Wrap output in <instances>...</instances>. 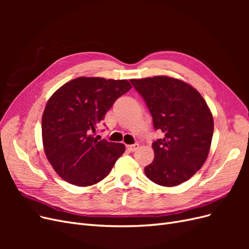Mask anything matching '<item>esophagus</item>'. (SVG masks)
<instances>
[{"mask_svg":"<svg viewBox=\"0 0 249 249\" xmlns=\"http://www.w3.org/2000/svg\"><path fill=\"white\" fill-rule=\"evenodd\" d=\"M126 148L130 150V152H135V150L139 148V144L138 143H135V144H132V145H126Z\"/></svg>","mask_w":249,"mask_h":249,"instance_id":"1","label":"esophagus"}]
</instances>
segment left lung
I'll return each instance as SVG.
<instances>
[{
    "label": "left lung",
    "mask_w": 249,
    "mask_h": 249,
    "mask_svg": "<svg viewBox=\"0 0 249 249\" xmlns=\"http://www.w3.org/2000/svg\"><path fill=\"white\" fill-rule=\"evenodd\" d=\"M163 138L153 142L155 159L144 168L152 182L173 187L192 178L207 160L214 120L206 101L187 83L157 76L131 80Z\"/></svg>",
    "instance_id": "left-lung-1"
}]
</instances>
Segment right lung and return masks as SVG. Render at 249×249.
Wrapping results in <instances>:
<instances>
[{"mask_svg":"<svg viewBox=\"0 0 249 249\" xmlns=\"http://www.w3.org/2000/svg\"><path fill=\"white\" fill-rule=\"evenodd\" d=\"M131 88L126 80L80 77L50 97L41 122L43 148L66 182L80 187L99 183L124 153L123 143L97 141L92 133L114 102Z\"/></svg>","mask_w":249,"mask_h":249,"instance_id":"add662e5","label":"right lung"}]
</instances>
